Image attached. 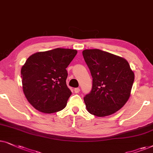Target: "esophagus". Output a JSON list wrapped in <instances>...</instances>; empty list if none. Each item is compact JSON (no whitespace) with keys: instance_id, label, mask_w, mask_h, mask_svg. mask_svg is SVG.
<instances>
[{"instance_id":"obj_1","label":"esophagus","mask_w":153,"mask_h":153,"mask_svg":"<svg viewBox=\"0 0 153 153\" xmlns=\"http://www.w3.org/2000/svg\"><path fill=\"white\" fill-rule=\"evenodd\" d=\"M74 91H75V93H76V94L79 93V92H80V88H75Z\"/></svg>"}]
</instances>
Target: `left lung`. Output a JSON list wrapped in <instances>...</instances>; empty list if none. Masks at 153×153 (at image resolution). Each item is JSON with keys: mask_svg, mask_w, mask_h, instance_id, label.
I'll use <instances>...</instances> for the list:
<instances>
[{"mask_svg": "<svg viewBox=\"0 0 153 153\" xmlns=\"http://www.w3.org/2000/svg\"><path fill=\"white\" fill-rule=\"evenodd\" d=\"M92 76V88L84 97L87 111L105 117L122 108L129 99L134 73L125 59L104 51H82Z\"/></svg>", "mask_w": 153, "mask_h": 153, "instance_id": "1", "label": "left lung"}]
</instances>
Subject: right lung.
<instances>
[{
    "instance_id": "right-lung-1",
    "label": "right lung",
    "mask_w": 153,
    "mask_h": 153,
    "mask_svg": "<svg viewBox=\"0 0 153 153\" xmlns=\"http://www.w3.org/2000/svg\"><path fill=\"white\" fill-rule=\"evenodd\" d=\"M78 51L56 48L36 52L26 61L21 70L22 88L28 102L44 113L66 107L71 91L66 85V68Z\"/></svg>"
}]
</instances>
